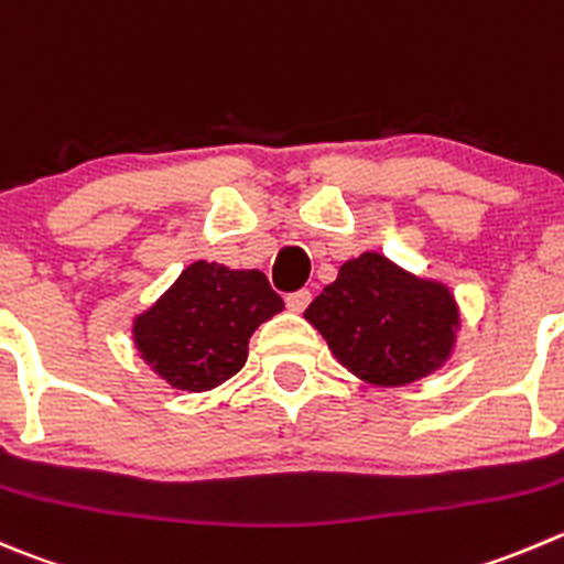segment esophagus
Instances as JSON below:
<instances>
[{
    "mask_svg": "<svg viewBox=\"0 0 564 564\" xmlns=\"http://www.w3.org/2000/svg\"><path fill=\"white\" fill-rule=\"evenodd\" d=\"M308 303H311L308 289H300V292L286 294V305H289V311H294V314H303V311L308 308Z\"/></svg>",
    "mask_w": 564,
    "mask_h": 564,
    "instance_id": "1",
    "label": "esophagus"
}]
</instances>
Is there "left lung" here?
Wrapping results in <instances>:
<instances>
[{"label": "left lung", "instance_id": "8db88e82", "mask_svg": "<svg viewBox=\"0 0 564 564\" xmlns=\"http://www.w3.org/2000/svg\"><path fill=\"white\" fill-rule=\"evenodd\" d=\"M344 369L382 388L408 386L449 360L460 311L446 283L402 270L380 253L344 261L305 308Z\"/></svg>", "mask_w": 564, "mask_h": 564}]
</instances>
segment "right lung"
I'll use <instances>...</instances> for the list:
<instances>
[{"label":"right lung","mask_w":564,"mask_h":564,"mask_svg":"<svg viewBox=\"0 0 564 564\" xmlns=\"http://www.w3.org/2000/svg\"><path fill=\"white\" fill-rule=\"evenodd\" d=\"M283 311L264 272L195 261L151 308L134 316L140 358L173 388L212 391L248 360L261 322Z\"/></svg>","instance_id":"right-lung-1"}]
</instances>
